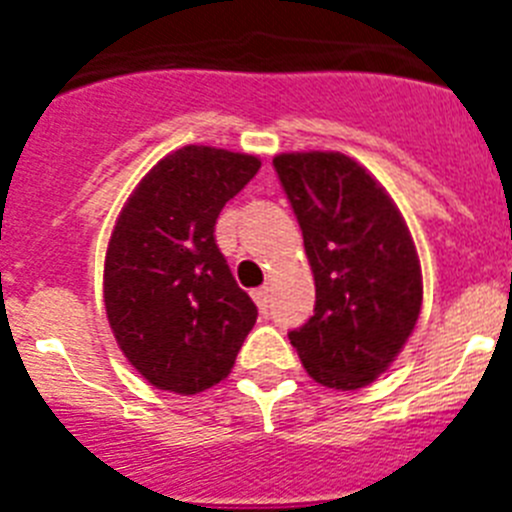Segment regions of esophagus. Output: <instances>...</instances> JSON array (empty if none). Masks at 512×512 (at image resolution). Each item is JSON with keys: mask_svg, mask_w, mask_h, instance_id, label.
I'll return each instance as SVG.
<instances>
[{"mask_svg": "<svg viewBox=\"0 0 512 512\" xmlns=\"http://www.w3.org/2000/svg\"><path fill=\"white\" fill-rule=\"evenodd\" d=\"M251 297H253V302H256V305H259V310H261V312H266V310H269V300H271V295H269V287H259V289H253V292H251Z\"/></svg>", "mask_w": 512, "mask_h": 512, "instance_id": "34e87169", "label": "esophagus"}]
</instances>
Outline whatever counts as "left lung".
Masks as SVG:
<instances>
[{
  "label": "left lung",
  "instance_id": "left-lung-1",
  "mask_svg": "<svg viewBox=\"0 0 512 512\" xmlns=\"http://www.w3.org/2000/svg\"><path fill=\"white\" fill-rule=\"evenodd\" d=\"M274 169L315 277V312L289 341L315 382L359 390L387 372L418 323L423 277L413 235L354 158L282 153Z\"/></svg>",
  "mask_w": 512,
  "mask_h": 512
}]
</instances>
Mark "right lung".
<instances>
[{"label":"right lung","instance_id":"1","mask_svg":"<svg viewBox=\"0 0 512 512\" xmlns=\"http://www.w3.org/2000/svg\"><path fill=\"white\" fill-rule=\"evenodd\" d=\"M259 169L248 153L184 146L143 176L117 217L104 256L107 320L125 359L158 390H210L256 323L215 223Z\"/></svg>","mask_w":512,"mask_h":512}]
</instances>
